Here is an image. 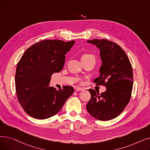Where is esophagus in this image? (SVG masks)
Wrapping results in <instances>:
<instances>
[{
  "label": "esophagus",
  "mask_w": 150,
  "mask_h": 150,
  "mask_svg": "<svg viewBox=\"0 0 150 150\" xmlns=\"http://www.w3.org/2000/svg\"><path fill=\"white\" fill-rule=\"evenodd\" d=\"M82 90H83V89L81 88H80V87L75 88V91H82Z\"/></svg>",
  "instance_id": "1"
}]
</instances>
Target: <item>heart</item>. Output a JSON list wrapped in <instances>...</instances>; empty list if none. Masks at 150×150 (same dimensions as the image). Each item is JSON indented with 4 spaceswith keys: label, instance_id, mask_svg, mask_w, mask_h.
Segmentation results:
<instances>
[{
    "label": "heart",
    "instance_id": "heart-1",
    "mask_svg": "<svg viewBox=\"0 0 150 150\" xmlns=\"http://www.w3.org/2000/svg\"><path fill=\"white\" fill-rule=\"evenodd\" d=\"M91 56H93L90 54H83L81 58H86V57H91Z\"/></svg>",
    "mask_w": 150,
    "mask_h": 150
}]
</instances>
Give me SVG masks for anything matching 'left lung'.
Here are the masks:
<instances>
[{
  "label": "left lung",
  "mask_w": 150,
  "mask_h": 150,
  "mask_svg": "<svg viewBox=\"0 0 150 150\" xmlns=\"http://www.w3.org/2000/svg\"><path fill=\"white\" fill-rule=\"evenodd\" d=\"M99 48L102 65L100 76L94 83L104 86L100 94L89 89L91 98L86 105L88 113L100 121L112 120L120 115L129 103L133 87V71L129 58L121 47L106 39L88 40Z\"/></svg>",
  "instance_id": "1"
}]
</instances>
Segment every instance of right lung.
<instances>
[{
  "label": "right lung",
  "instance_id": "1",
  "mask_svg": "<svg viewBox=\"0 0 150 150\" xmlns=\"http://www.w3.org/2000/svg\"><path fill=\"white\" fill-rule=\"evenodd\" d=\"M74 43V40H43L23 54L16 67L15 88L18 102L29 116L38 120L50 118L74 93L72 86L59 90L49 86L51 75L62 70L65 55Z\"/></svg>",
  "mask_w": 150,
  "mask_h": 150
}]
</instances>
